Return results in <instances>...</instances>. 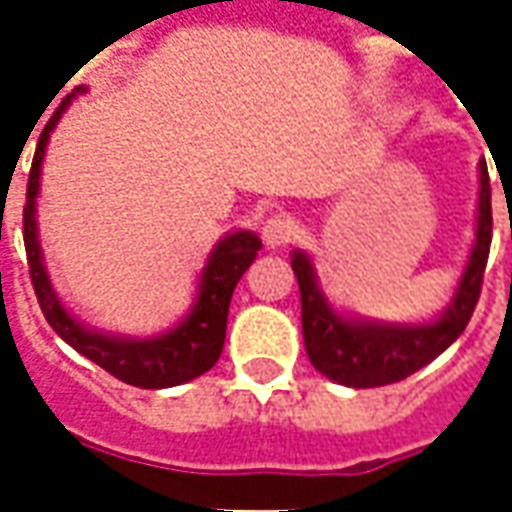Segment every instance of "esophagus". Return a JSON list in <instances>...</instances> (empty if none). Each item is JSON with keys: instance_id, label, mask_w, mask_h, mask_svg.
Returning a JSON list of instances; mask_svg holds the SVG:
<instances>
[{"instance_id": "34e87169", "label": "esophagus", "mask_w": 512, "mask_h": 512, "mask_svg": "<svg viewBox=\"0 0 512 512\" xmlns=\"http://www.w3.org/2000/svg\"><path fill=\"white\" fill-rule=\"evenodd\" d=\"M293 222L285 216H270L265 225H262V239L267 247H285L293 239Z\"/></svg>"}]
</instances>
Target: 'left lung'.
Masks as SVG:
<instances>
[{"label":"left lung","instance_id":"obj_1","mask_svg":"<svg viewBox=\"0 0 512 512\" xmlns=\"http://www.w3.org/2000/svg\"><path fill=\"white\" fill-rule=\"evenodd\" d=\"M493 236L490 210V176L487 162H479V205H476V239L467 253L459 285L450 305L427 322H379L356 313H342L330 305L313 259L305 250L290 253V265L302 293V333L313 367L330 382L344 387H382L407 379L456 342L470 322Z\"/></svg>","mask_w":512,"mask_h":512}]
</instances>
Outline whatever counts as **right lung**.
Returning <instances> with one entry per match:
<instances>
[{
    "mask_svg": "<svg viewBox=\"0 0 512 512\" xmlns=\"http://www.w3.org/2000/svg\"><path fill=\"white\" fill-rule=\"evenodd\" d=\"M85 90H88L85 85H79L62 99V105L50 116V122L39 133V142H36L28 179V202H25V250H28L30 282H33L36 299H39L48 325L85 359L99 364L110 376H116L119 382L133 384V387H145V390L176 387V384H185L202 376L219 362L222 347H225L230 296L239 285L242 273L253 265L256 253L262 250V239L253 230L225 233L207 253V262L199 273V285H196V299L182 316V322H176L156 336L136 339V336L108 333V330H96V327L79 322L59 299L56 287L50 282L42 242H39L36 199H39V185H42V162H45L50 133L59 125L62 113L70 108V102L76 96H82Z\"/></svg>",
    "mask_w": 512,
    "mask_h": 512,
    "instance_id": "1",
    "label": "right lung"
}]
</instances>
